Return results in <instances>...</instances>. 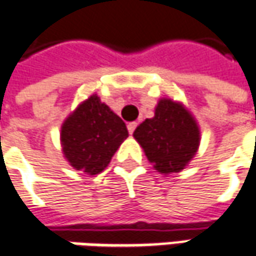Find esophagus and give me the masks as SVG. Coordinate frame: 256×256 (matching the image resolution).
I'll return each mask as SVG.
<instances>
[{
    "label": "esophagus",
    "mask_w": 256,
    "mask_h": 256,
    "mask_svg": "<svg viewBox=\"0 0 256 256\" xmlns=\"http://www.w3.org/2000/svg\"><path fill=\"white\" fill-rule=\"evenodd\" d=\"M136 128H137V123H136V122H130V123H128V133L133 134V133H134V130H136Z\"/></svg>",
    "instance_id": "esophagus-1"
}]
</instances>
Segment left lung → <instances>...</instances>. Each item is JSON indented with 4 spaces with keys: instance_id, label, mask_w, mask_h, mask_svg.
I'll return each mask as SVG.
<instances>
[{
    "instance_id": "left-lung-1",
    "label": "left lung",
    "mask_w": 256,
    "mask_h": 256,
    "mask_svg": "<svg viewBox=\"0 0 256 256\" xmlns=\"http://www.w3.org/2000/svg\"><path fill=\"white\" fill-rule=\"evenodd\" d=\"M134 138L159 173H178L188 165L200 146V128L183 104L162 98L152 119L134 130Z\"/></svg>"
}]
</instances>
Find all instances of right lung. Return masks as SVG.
I'll list each match as a JSON object with an SVG mask.
<instances>
[{"label":"right lung","mask_w":256,"mask_h":256,"mask_svg":"<svg viewBox=\"0 0 256 256\" xmlns=\"http://www.w3.org/2000/svg\"><path fill=\"white\" fill-rule=\"evenodd\" d=\"M126 124L98 96L73 110L60 128L62 151L68 162L87 174H98L128 138Z\"/></svg>","instance_id":"obj_1"}]
</instances>
